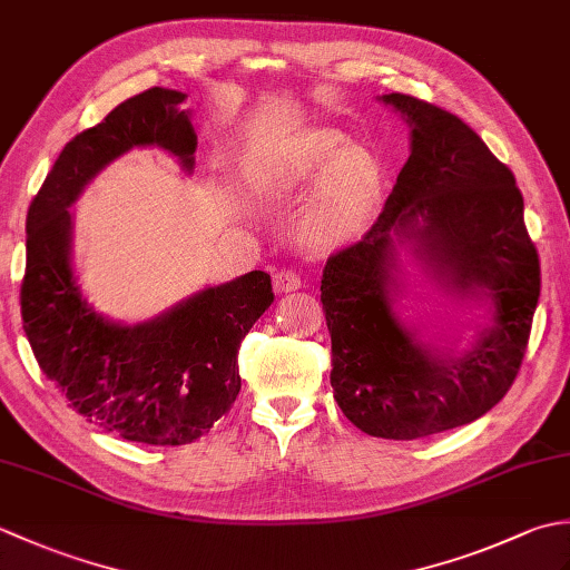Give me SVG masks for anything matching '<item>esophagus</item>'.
<instances>
[{
    "label": "esophagus",
    "mask_w": 570,
    "mask_h": 570,
    "mask_svg": "<svg viewBox=\"0 0 570 570\" xmlns=\"http://www.w3.org/2000/svg\"><path fill=\"white\" fill-rule=\"evenodd\" d=\"M272 284H274L276 294H292V292H298V288H301V276L292 269H282V272L274 274Z\"/></svg>",
    "instance_id": "esophagus-1"
}]
</instances>
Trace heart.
Returning <instances> with one entry per match:
<instances>
[{"label":"heart","instance_id":"b5f03b06","mask_svg":"<svg viewBox=\"0 0 570 570\" xmlns=\"http://www.w3.org/2000/svg\"><path fill=\"white\" fill-rule=\"evenodd\" d=\"M318 180L298 215L296 233L313 249H335L362 233L380 198L382 171L362 147H347L335 129H308L278 159L249 166L245 184L257 193Z\"/></svg>","mask_w":570,"mask_h":570}]
</instances>
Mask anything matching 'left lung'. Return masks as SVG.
<instances>
[{"mask_svg": "<svg viewBox=\"0 0 570 570\" xmlns=\"http://www.w3.org/2000/svg\"><path fill=\"white\" fill-rule=\"evenodd\" d=\"M377 100L406 119L411 154L377 223L325 264L321 301L337 406L360 431L414 441L465 426L510 390L539 304V254L514 174L463 119L402 92ZM399 248L481 311L468 346L433 348L401 318Z\"/></svg>", "mask_w": 570, "mask_h": 570, "instance_id": "1", "label": "left lung"}]
</instances>
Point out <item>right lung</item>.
<instances>
[{
	"instance_id": "1",
	"label": "right lung",
	"mask_w": 570,
	"mask_h": 570,
	"mask_svg": "<svg viewBox=\"0 0 570 570\" xmlns=\"http://www.w3.org/2000/svg\"><path fill=\"white\" fill-rule=\"evenodd\" d=\"M184 100L186 92L151 88L80 131L27 215L21 318L39 367L80 416L149 445L193 443L233 406L242 386L239 343L274 301L264 272L205 286L141 323L107 318L82 294L70 205L131 149L156 147L193 174L198 137Z\"/></svg>"
}]
</instances>
